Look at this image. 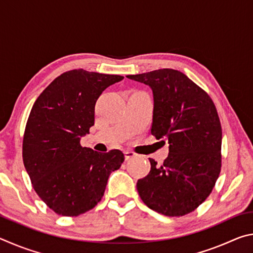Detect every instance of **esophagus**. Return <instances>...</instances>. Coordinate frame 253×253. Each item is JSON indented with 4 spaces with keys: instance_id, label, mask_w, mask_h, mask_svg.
I'll return each instance as SVG.
<instances>
[{
    "instance_id": "34e87169",
    "label": "esophagus",
    "mask_w": 253,
    "mask_h": 253,
    "mask_svg": "<svg viewBox=\"0 0 253 253\" xmlns=\"http://www.w3.org/2000/svg\"><path fill=\"white\" fill-rule=\"evenodd\" d=\"M124 156H125V160L128 161L132 157H136V154L134 152H130V151H125L124 152Z\"/></svg>"
}]
</instances>
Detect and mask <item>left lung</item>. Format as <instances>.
Here are the masks:
<instances>
[{"label":"left lung","mask_w":253,"mask_h":253,"mask_svg":"<svg viewBox=\"0 0 253 253\" xmlns=\"http://www.w3.org/2000/svg\"><path fill=\"white\" fill-rule=\"evenodd\" d=\"M153 91L152 135L169 140V156L137 181V191L149 209L182 216L202 204L221 170L222 129L210 96L183 72L158 69L126 76Z\"/></svg>","instance_id":"obj_1"}]
</instances>
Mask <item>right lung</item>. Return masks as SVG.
<instances>
[{"label":"right lung","instance_id":"1","mask_svg":"<svg viewBox=\"0 0 253 253\" xmlns=\"http://www.w3.org/2000/svg\"><path fill=\"white\" fill-rule=\"evenodd\" d=\"M124 77L67 71L46 87L30 113L23 137V163L34 191L63 216L95 208L107 181L125 160L119 149L98 153L80 145L95 124V105Z\"/></svg>","mask_w":253,"mask_h":253}]
</instances>
